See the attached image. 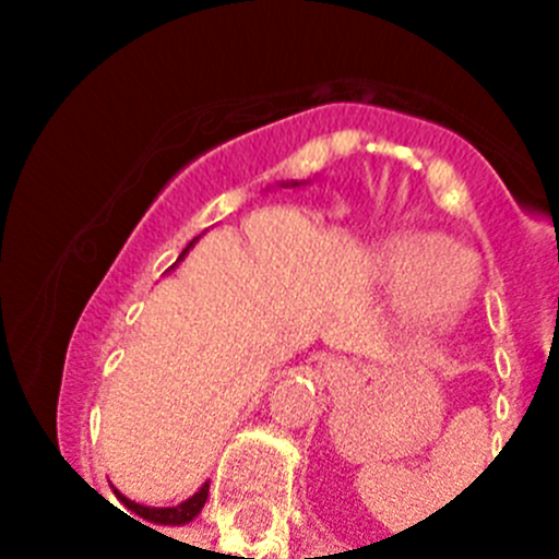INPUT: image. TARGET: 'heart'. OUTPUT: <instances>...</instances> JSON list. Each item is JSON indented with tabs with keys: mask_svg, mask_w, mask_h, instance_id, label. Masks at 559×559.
Instances as JSON below:
<instances>
[{
	"mask_svg": "<svg viewBox=\"0 0 559 559\" xmlns=\"http://www.w3.org/2000/svg\"><path fill=\"white\" fill-rule=\"evenodd\" d=\"M389 283L412 299L431 322H445L467 302L473 276L467 257L442 237L414 235L394 240L383 257Z\"/></svg>",
	"mask_w": 559,
	"mask_h": 559,
	"instance_id": "heart-1",
	"label": "heart"
}]
</instances>
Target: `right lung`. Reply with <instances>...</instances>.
Masks as SVG:
<instances>
[{"mask_svg": "<svg viewBox=\"0 0 559 559\" xmlns=\"http://www.w3.org/2000/svg\"><path fill=\"white\" fill-rule=\"evenodd\" d=\"M190 246H187V249H190ZM181 257H185V254H181ZM114 492H117V490H114ZM206 496H210V484H204V487H201V490L195 492V496L187 498V501L179 503V507H162V510H156V507H142V503L128 501L126 496H120V492H117V498H120V501L126 503L128 510L136 512V515H140V518H145V521L167 523V526H176V523L192 521V518H195L201 512V507H204V503H206Z\"/></svg>", "mask_w": 559, "mask_h": 559, "instance_id": "right-lung-1", "label": "right lung"}]
</instances>
